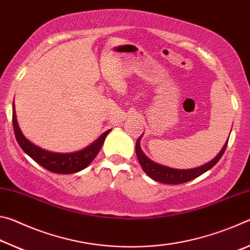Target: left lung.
I'll list each match as a JSON object with an SVG mask.
<instances>
[{
	"instance_id": "1",
	"label": "left lung",
	"mask_w": 250,
	"mask_h": 250,
	"mask_svg": "<svg viewBox=\"0 0 250 250\" xmlns=\"http://www.w3.org/2000/svg\"><path fill=\"white\" fill-rule=\"evenodd\" d=\"M141 137L138 138L137 143H135V153H137L138 160L141 164L142 170L145 171L146 173V175H149L151 179H153L154 181H158L160 183H164V184L185 183V182L196 179L197 176L202 175L203 173L210 170V168L213 167L215 164L218 162L219 159L223 156L228 143V140H227L225 146H224L223 149L221 150V152L216 155V158H214L213 160L209 161L208 163H206L204 166L198 167L188 168V170H180V168H172L168 167H164L162 164L155 163L147 158V156L143 153V151L141 150V146H140Z\"/></svg>"
}]
</instances>
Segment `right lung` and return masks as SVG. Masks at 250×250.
Listing matches in <instances>:
<instances>
[{"mask_svg": "<svg viewBox=\"0 0 250 250\" xmlns=\"http://www.w3.org/2000/svg\"><path fill=\"white\" fill-rule=\"evenodd\" d=\"M14 108L15 107L13 104V128L16 141H18L20 146L36 163L45 167L46 170L58 173V174H71V173L79 172L86 168L94 161L97 154L99 153L105 137L110 132V130L105 131L94 143H91L90 146H88L80 151L70 152V153L50 152L35 146L24 137V134L19 126L18 120H16Z\"/></svg>", "mask_w": 250, "mask_h": 250, "instance_id": "1", "label": "right lung"}]
</instances>
